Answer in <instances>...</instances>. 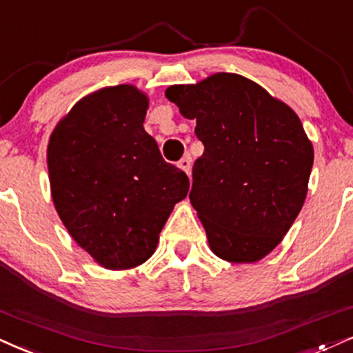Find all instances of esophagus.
I'll return each mask as SVG.
<instances>
[{"mask_svg": "<svg viewBox=\"0 0 353 353\" xmlns=\"http://www.w3.org/2000/svg\"><path fill=\"white\" fill-rule=\"evenodd\" d=\"M178 167L183 170V172L190 173V168H191V157H190V155H185L183 159H181L180 162H178Z\"/></svg>", "mask_w": 353, "mask_h": 353, "instance_id": "34e87169", "label": "esophagus"}]
</instances>
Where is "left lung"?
Listing matches in <instances>:
<instances>
[{
  "label": "left lung",
  "mask_w": 353,
  "mask_h": 353,
  "mask_svg": "<svg viewBox=\"0 0 353 353\" xmlns=\"http://www.w3.org/2000/svg\"><path fill=\"white\" fill-rule=\"evenodd\" d=\"M204 154L193 165L190 199L211 250L234 263L268 255L301 211L314 150L296 112L236 73L165 91Z\"/></svg>",
  "instance_id": "left-lung-1"
}]
</instances>
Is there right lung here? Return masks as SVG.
Here are the masks:
<instances>
[{
	"mask_svg": "<svg viewBox=\"0 0 353 353\" xmlns=\"http://www.w3.org/2000/svg\"><path fill=\"white\" fill-rule=\"evenodd\" d=\"M149 99L136 86L103 88L60 121L47 149L55 210L99 265L128 270L154 254L190 180L143 129Z\"/></svg>",
	"mask_w": 353,
	"mask_h": 353,
	"instance_id": "1",
	"label": "right lung"
}]
</instances>
